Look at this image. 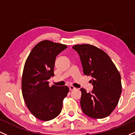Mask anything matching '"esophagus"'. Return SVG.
I'll return each mask as SVG.
<instances>
[{"mask_svg": "<svg viewBox=\"0 0 135 135\" xmlns=\"http://www.w3.org/2000/svg\"><path fill=\"white\" fill-rule=\"evenodd\" d=\"M69 90L70 91H72V90H73V89H75L76 88L74 87V86H70L69 87Z\"/></svg>", "mask_w": 135, "mask_h": 135, "instance_id": "1", "label": "esophagus"}]
</instances>
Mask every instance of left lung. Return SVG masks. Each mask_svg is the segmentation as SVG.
Masks as SVG:
<instances>
[{"label":"left lung","instance_id":"obj_1","mask_svg":"<svg viewBox=\"0 0 135 135\" xmlns=\"http://www.w3.org/2000/svg\"><path fill=\"white\" fill-rule=\"evenodd\" d=\"M80 57L84 75L91 76V93L81 88V107L84 114L96 119L109 116L118 103L121 94V76L105 52L90 44L73 47Z\"/></svg>","mask_w":135,"mask_h":135}]
</instances>
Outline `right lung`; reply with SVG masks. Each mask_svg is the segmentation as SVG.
<instances>
[{"label":"right lung","mask_w":135,"mask_h":135,"mask_svg":"<svg viewBox=\"0 0 135 135\" xmlns=\"http://www.w3.org/2000/svg\"><path fill=\"white\" fill-rule=\"evenodd\" d=\"M67 48L49 41L40 42L33 48L25 63L22 91L29 110L35 117L49 121L59 115L62 101L69 92L68 86H52L47 80L54 76L56 56Z\"/></svg>","instance_id":"obj_1"}]
</instances>
